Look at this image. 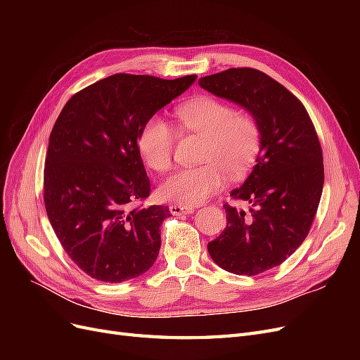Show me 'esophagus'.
Returning a JSON list of instances; mask_svg holds the SVG:
<instances>
[{"instance_id":"1","label":"esophagus","mask_w":360,"mask_h":360,"mask_svg":"<svg viewBox=\"0 0 360 360\" xmlns=\"http://www.w3.org/2000/svg\"><path fill=\"white\" fill-rule=\"evenodd\" d=\"M193 207L192 205H181V204H172L169 207V212L174 216H184V214H191L193 213Z\"/></svg>"}]
</instances>
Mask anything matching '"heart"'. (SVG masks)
Returning a JSON list of instances; mask_svg holds the SVG:
<instances>
[{
	"instance_id": "1",
	"label": "heart",
	"mask_w": 360,
	"mask_h": 360,
	"mask_svg": "<svg viewBox=\"0 0 360 360\" xmlns=\"http://www.w3.org/2000/svg\"><path fill=\"white\" fill-rule=\"evenodd\" d=\"M181 129L205 139L202 160L197 168L174 172L160 186L165 200L181 204H200L224 186V172L243 176L252 167L259 151L261 130L254 117L236 114V110L213 97H200L177 110ZM174 132L160 117H151L138 136V151L146 165L165 172L172 163Z\"/></svg>"
}]
</instances>
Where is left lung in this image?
I'll list each match as a JSON object with an SVG mask.
<instances>
[{"label": "left lung", "mask_w": 360, "mask_h": 360, "mask_svg": "<svg viewBox=\"0 0 360 360\" xmlns=\"http://www.w3.org/2000/svg\"><path fill=\"white\" fill-rule=\"evenodd\" d=\"M198 84L245 108L261 130L255 167L231 191L249 210L225 204V230L207 245L224 270L258 275L284 263L309 233L324 184L320 141L302 102L263 72L228 69Z\"/></svg>", "instance_id": "obj_1"}]
</instances>
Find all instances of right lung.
I'll use <instances>...</instances> for the list:
<instances>
[{"label": "right lung", "instance_id": "add662e5", "mask_svg": "<svg viewBox=\"0 0 360 360\" xmlns=\"http://www.w3.org/2000/svg\"><path fill=\"white\" fill-rule=\"evenodd\" d=\"M197 79L117 73L72 96L49 136L45 207L61 246L86 275L118 284L155 264L165 205L150 195L138 151L147 120Z\"/></svg>", "mask_w": 360, "mask_h": 360}]
</instances>
